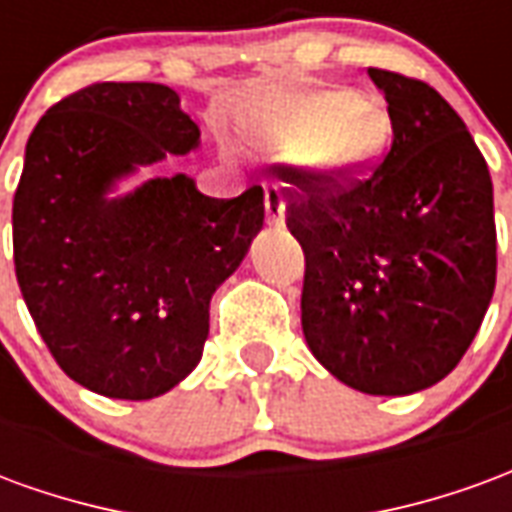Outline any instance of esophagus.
<instances>
[{
	"label": "esophagus",
	"mask_w": 512,
	"mask_h": 512,
	"mask_svg": "<svg viewBox=\"0 0 512 512\" xmlns=\"http://www.w3.org/2000/svg\"><path fill=\"white\" fill-rule=\"evenodd\" d=\"M266 216L274 227L285 224V197L279 186H266Z\"/></svg>",
	"instance_id": "obj_1"
}]
</instances>
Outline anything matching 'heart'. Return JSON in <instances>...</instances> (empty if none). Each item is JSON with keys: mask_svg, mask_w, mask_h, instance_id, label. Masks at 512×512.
<instances>
[{"mask_svg": "<svg viewBox=\"0 0 512 512\" xmlns=\"http://www.w3.org/2000/svg\"><path fill=\"white\" fill-rule=\"evenodd\" d=\"M378 101L332 87H282L268 93L246 120L252 145L290 156L318 183H348L365 175L386 139Z\"/></svg>", "mask_w": 512, "mask_h": 512, "instance_id": "b5f03b06", "label": "heart"}]
</instances>
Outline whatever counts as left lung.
Listing matches in <instances>:
<instances>
[{
	"instance_id": "obj_1",
	"label": "left lung",
	"mask_w": 512,
	"mask_h": 512,
	"mask_svg": "<svg viewBox=\"0 0 512 512\" xmlns=\"http://www.w3.org/2000/svg\"><path fill=\"white\" fill-rule=\"evenodd\" d=\"M392 147L365 180L277 167L304 249L301 329L312 356L365 395L439 384L480 329L496 285L494 186L458 112L430 84L367 68Z\"/></svg>"
}]
</instances>
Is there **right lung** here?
Returning <instances> with one entry per match:
<instances>
[{"label":"right lung","mask_w":512,"mask_h":512,"mask_svg":"<svg viewBox=\"0 0 512 512\" xmlns=\"http://www.w3.org/2000/svg\"><path fill=\"white\" fill-rule=\"evenodd\" d=\"M200 147L167 84L101 82L29 134L13 200L21 296L57 365L117 400L169 392L202 359L208 307L263 227V189L216 200L189 175L120 180Z\"/></svg>","instance_id":"add662e5"}]
</instances>
